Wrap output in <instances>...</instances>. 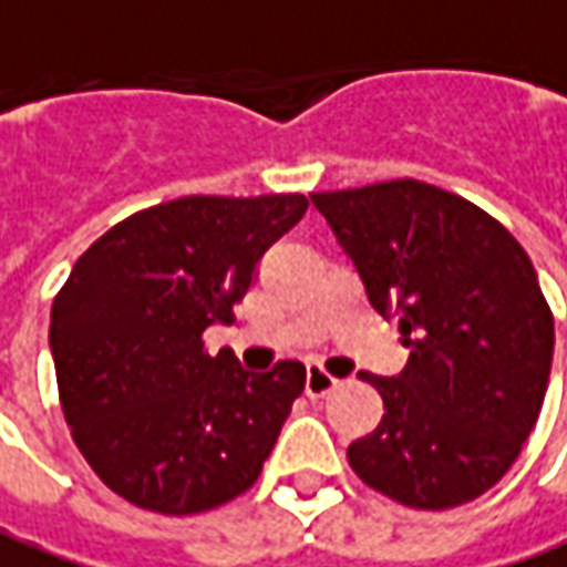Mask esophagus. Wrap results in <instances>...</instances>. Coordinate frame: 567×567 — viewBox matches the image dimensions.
<instances>
[{"label":"esophagus","mask_w":567,"mask_h":567,"mask_svg":"<svg viewBox=\"0 0 567 567\" xmlns=\"http://www.w3.org/2000/svg\"><path fill=\"white\" fill-rule=\"evenodd\" d=\"M336 385H339V380H336V377H329L322 367H307V382H303V392H307L310 399H322V395H329Z\"/></svg>","instance_id":"1"}]
</instances>
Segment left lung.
<instances>
[{"instance_id":"8db88e82","label":"left lung","mask_w":567,"mask_h":567,"mask_svg":"<svg viewBox=\"0 0 567 567\" xmlns=\"http://www.w3.org/2000/svg\"><path fill=\"white\" fill-rule=\"evenodd\" d=\"M310 200L411 348L395 380L363 373L385 414L348 445L351 471L420 512L474 502L520 455L553 370L556 322L527 250L486 209L414 178Z\"/></svg>"}]
</instances>
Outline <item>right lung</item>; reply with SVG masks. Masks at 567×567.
I'll list each match as a JSON object with an SVG mask.
<instances>
[{
	"instance_id": "add662e5",
	"label": "right lung",
	"mask_w": 567,
	"mask_h": 567,
	"mask_svg": "<svg viewBox=\"0 0 567 567\" xmlns=\"http://www.w3.org/2000/svg\"><path fill=\"white\" fill-rule=\"evenodd\" d=\"M303 213V194H194L127 216L78 257L50 348L71 440L115 496L178 517L257 483L307 370L247 373L228 348L209 354L204 332L231 322Z\"/></svg>"
}]
</instances>
